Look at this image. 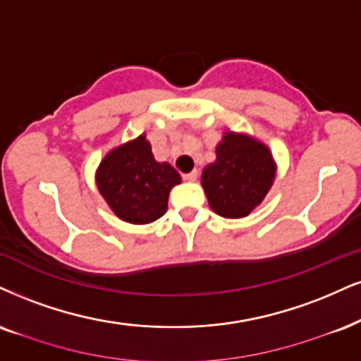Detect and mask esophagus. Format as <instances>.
I'll return each mask as SVG.
<instances>
[{
	"label": "esophagus",
	"instance_id": "esophagus-1",
	"mask_svg": "<svg viewBox=\"0 0 361 361\" xmlns=\"http://www.w3.org/2000/svg\"><path fill=\"white\" fill-rule=\"evenodd\" d=\"M197 177H199V172L197 171H192V172L185 173L184 179L188 180V182H195V180H197Z\"/></svg>",
	"mask_w": 361,
	"mask_h": 361
}]
</instances>
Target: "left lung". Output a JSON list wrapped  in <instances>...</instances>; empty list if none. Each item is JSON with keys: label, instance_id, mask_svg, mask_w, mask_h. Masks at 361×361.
Listing matches in <instances>:
<instances>
[{"label": "left lung", "instance_id": "obj_1", "mask_svg": "<svg viewBox=\"0 0 361 361\" xmlns=\"http://www.w3.org/2000/svg\"><path fill=\"white\" fill-rule=\"evenodd\" d=\"M276 171L268 145L249 133L226 130L216 145V160L204 167L201 184L216 214L241 219L264 201Z\"/></svg>", "mask_w": 361, "mask_h": 361}]
</instances>
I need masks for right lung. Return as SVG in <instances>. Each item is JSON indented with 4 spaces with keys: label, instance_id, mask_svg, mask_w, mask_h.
I'll use <instances>...</instances> for the list:
<instances>
[{
    "label": "right lung",
    "instance_id": "right-lung-1",
    "mask_svg": "<svg viewBox=\"0 0 361 361\" xmlns=\"http://www.w3.org/2000/svg\"><path fill=\"white\" fill-rule=\"evenodd\" d=\"M95 182L118 219L149 224L166 214L169 192L182 179L171 164L155 160L152 145L142 133L102 159Z\"/></svg>",
    "mask_w": 361,
    "mask_h": 361
}]
</instances>
